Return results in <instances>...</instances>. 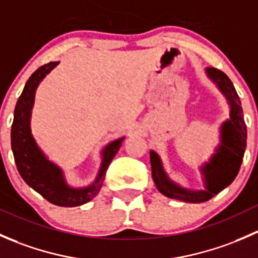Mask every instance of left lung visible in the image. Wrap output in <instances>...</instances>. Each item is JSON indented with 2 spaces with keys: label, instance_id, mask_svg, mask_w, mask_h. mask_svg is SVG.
Instances as JSON below:
<instances>
[{
  "label": "left lung",
  "instance_id": "8db88e82",
  "mask_svg": "<svg viewBox=\"0 0 258 258\" xmlns=\"http://www.w3.org/2000/svg\"><path fill=\"white\" fill-rule=\"evenodd\" d=\"M206 71L210 79L217 83L231 105L230 119L222 124V131H221L222 144L218 147L217 153H215V156L211 158L210 163L204 167L206 191H188L171 182L163 172L157 153L153 151L150 152L152 177L158 191L170 199H177L194 204L209 201L236 178L240 171L247 141V128L243 119L241 101L232 82L227 75L220 70L209 67Z\"/></svg>",
  "mask_w": 258,
  "mask_h": 258
}]
</instances>
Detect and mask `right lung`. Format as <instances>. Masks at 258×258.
Here are the masks:
<instances>
[{"instance_id":"1","label":"right lung","mask_w":258,"mask_h":258,"mask_svg":"<svg viewBox=\"0 0 258 258\" xmlns=\"http://www.w3.org/2000/svg\"><path fill=\"white\" fill-rule=\"evenodd\" d=\"M57 64L58 62L43 64L36 70L26 82L15 108L14 123L11 128V146L18 172L28 186L56 206L75 207L86 204L98 194L102 186V179L105 178L103 176L106 170L113 160L123 139L116 140L105 148L102 166L95 183L83 189L71 188L64 183L62 171L56 165L49 162L41 152L30 130L31 108L35 100L36 88L43 77Z\"/></svg>"}]
</instances>
